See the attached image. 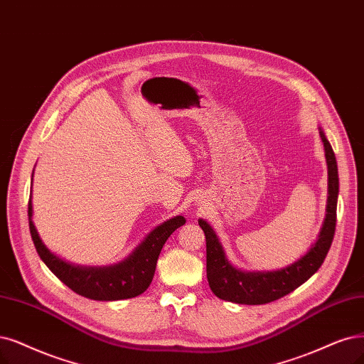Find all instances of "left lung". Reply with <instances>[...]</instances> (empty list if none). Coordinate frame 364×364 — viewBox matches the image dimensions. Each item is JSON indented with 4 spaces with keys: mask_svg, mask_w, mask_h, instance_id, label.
<instances>
[{
    "mask_svg": "<svg viewBox=\"0 0 364 364\" xmlns=\"http://www.w3.org/2000/svg\"><path fill=\"white\" fill-rule=\"evenodd\" d=\"M319 134L326 150L328 169V198L326 219L319 235L304 257L294 264L276 272H243L228 261L219 237L208 222L199 219L207 240V279L216 297L238 304H265L279 300L284 295L297 289L307 279H311L324 262L336 231V208L339 195L338 161L333 148L319 129Z\"/></svg>",
    "mask_w": 364,
    "mask_h": 364,
    "instance_id": "8db88e82",
    "label": "left lung"
}]
</instances>
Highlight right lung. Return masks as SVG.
<instances>
[{"label":"right lung","mask_w":364,"mask_h":364,"mask_svg":"<svg viewBox=\"0 0 364 364\" xmlns=\"http://www.w3.org/2000/svg\"><path fill=\"white\" fill-rule=\"evenodd\" d=\"M28 220L36 250L49 270L76 294L99 301L126 300L146 291L154 277L161 247L169 235L186 223L183 216H175L159 225L124 261L118 264L109 267H79L63 261L43 245L33 222L31 198L28 200Z\"/></svg>","instance_id":"right-lung-1"}]
</instances>
